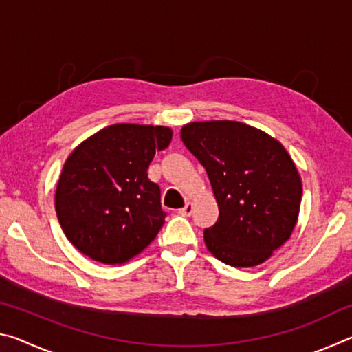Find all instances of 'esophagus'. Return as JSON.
Listing matches in <instances>:
<instances>
[{"label":"esophagus","mask_w":352,"mask_h":352,"mask_svg":"<svg viewBox=\"0 0 352 352\" xmlns=\"http://www.w3.org/2000/svg\"><path fill=\"white\" fill-rule=\"evenodd\" d=\"M192 211H194V205H192V201H188L186 205H184L182 210H178L177 212L180 214V216H183V217H189L190 214H192Z\"/></svg>","instance_id":"obj_1"}]
</instances>
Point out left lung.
Segmentation results:
<instances>
[{"mask_svg":"<svg viewBox=\"0 0 352 352\" xmlns=\"http://www.w3.org/2000/svg\"><path fill=\"white\" fill-rule=\"evenodd\" d=\"M182 141L210 177L219 219L205 243L219 261L254 267L294 231L302 195L295 163L283 144L237 121L190 122Z\"/></svg>","mask_w":352,"mask_h":352,"instance_id":"1","label":"left lung"}]
</instances>
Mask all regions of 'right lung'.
<instances>
[{
  "label": "right lung",
  "instance_id": "obj_1",
  "mask_svg": "<svg viewBox=\"0 0 352 352\" xmlns=\"http://www.w3.org/2000/svg\"><path fill=\"white\" fill-rule=\"evenodd\" d=\"M170 140L169 127L113 124L71 152L57 183L56 212L80 253L124 264L157 237L166 212L147 169Z\"/></svg>",
  "mask_w": 352,
  "mask_h": 352
}]
</instances>
